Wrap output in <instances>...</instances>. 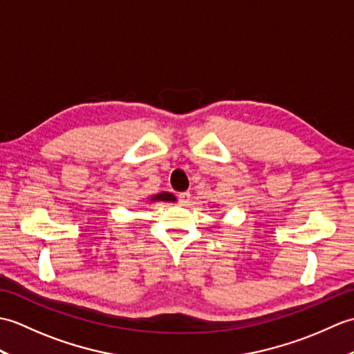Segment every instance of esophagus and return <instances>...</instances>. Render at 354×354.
<instances>
[{"label": "esophagus", "instance_id": "1", "mask_svg": "<svg viewBox=\"0 0 354 354\" xmlns=\"http://www.w3.org/2000/svg\"><path fill=\"white\" fill-rule=\"evenodd\" d=\"M190 198H192V194L189 192H184V193H179L178 201H179V204H181V205H189Z\"/></svg>", "mask_w": 354, "mask_h": 354}]
</instances>
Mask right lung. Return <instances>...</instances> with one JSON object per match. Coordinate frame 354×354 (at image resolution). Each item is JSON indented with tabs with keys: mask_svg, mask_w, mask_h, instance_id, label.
<instances>
[{
	"mask_svg": "<svg viewBox=\"0 0 354 354\" xmlns=\"http://www.w3.org/2000/svg\"><path fill=\"white\" fill-rule=\"evenodd\" d=\"M155 201H165V202H175L176 198L173 196L171 193H167V192H162V193H158V194H153L152 198H150V202H155Z\"/></svg>",
	"mask_w": 354,
	"mask_h": 354,
	"instance_id": "add662e5",
	"label": "right lung"
}]
</instances>
